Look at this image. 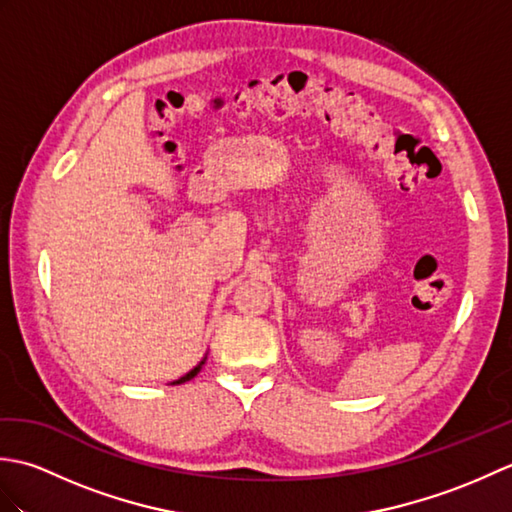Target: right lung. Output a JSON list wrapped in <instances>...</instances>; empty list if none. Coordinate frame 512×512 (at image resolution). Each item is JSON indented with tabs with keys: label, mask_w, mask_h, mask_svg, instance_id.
Listing matches in <instances>:
<instances>
[{
	"label": "right lung",
	"mask_w": 512,
	"mask_h": 512,
	"mask_svg": "<svg viewBox=\"0 0 512 512\" xmlns=\"http://www.w3.org/2000/svg\"><path fill=\"white\" fill-rule=\"evenodd\" d=\"M202 365H204V358H202V361H200L198 365H195V367L191 369V372H189V374H184L182 378H178V380H173V385H182V383H187V380H191L193 376H198V372H200V369H202Z\"/></svg>",
	"instance_id": "right-lung-1"
}]
</instances>
